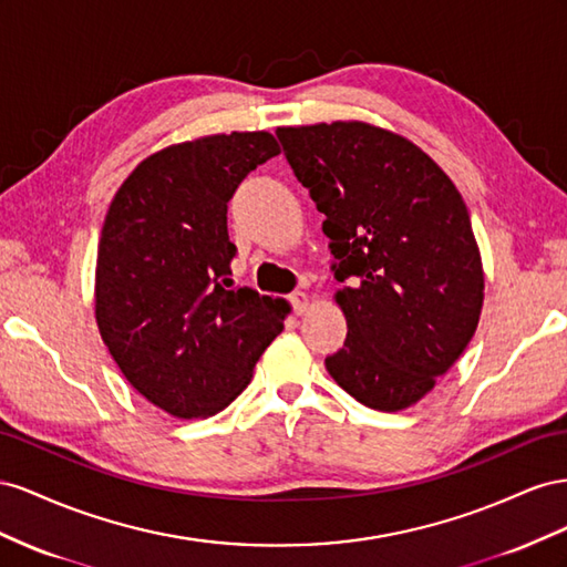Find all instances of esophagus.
Segmentation results:
<instances>
[{
	"mask_svg": "<svg viewBox=\"0 0 567 567\" xmlns=\"http://www.w3.org/2000/svg\"><path fill=\"white\" fill-rule=\"evenodd\" d=\"M289 301H292V306H295V313H303L311 306V297L301 292V289H297V292L289 297Z\"/></svg>",
	"mask_w": 567,
	"mask_h": 567,
	"instance_id": "34e87169",
	"label": "esophagus"
}]
</instances>
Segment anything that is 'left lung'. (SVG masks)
Segmentation results:
<instances>
[{"label": "left lung", "mask_w": 567, "mask_h": 567, "mask_svg": "<svg viewBox=\"0 0 567 567\" xmlns=\"http://www.w3.org/2000/svg\"><path fill=\"white\" fill-rule=\"evenodd\" d=\"M344 282L332 380L363 406L403 411L434 390L477 330L484 270L451 177L399 133L363 121L278 127Z\"/></svg>", "instance_id": "1"}]
</instances>
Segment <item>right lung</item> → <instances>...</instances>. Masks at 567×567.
Instances as JSON below:
<instances>
[{"label": "right lung", "mask_w": 567, "mask_h": 567, "mask_svg": "<svg viewBox=\"0 0 567 567\" xmlns=\"http://www.w3.org/2000/svg\"><path fill=\"white\" fill-rule=\"evenodd\" d=\"M280 147L266 131L147 156L113 197L96 247L94 318L125 380L175 417L216 415L282 332L285 299L230 287L228 202Z\"/></svg>", "instance_id": "1"}]
</instances>
